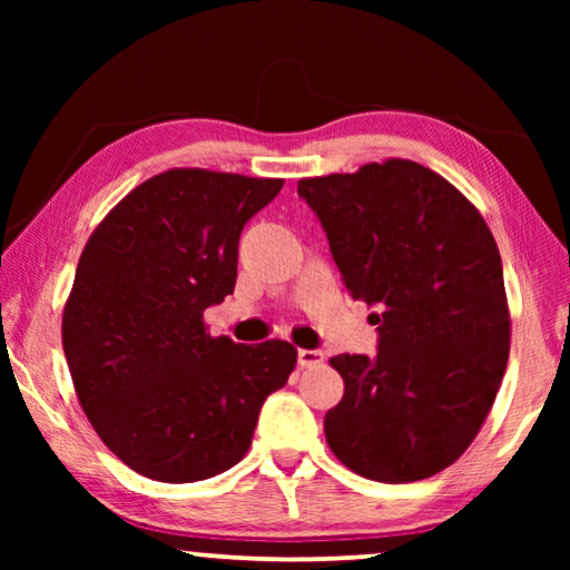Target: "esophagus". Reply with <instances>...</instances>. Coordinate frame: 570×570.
<instances>
[{"label": "esophagus", "instance_id": "obj_1", "mask_svg": "<svg viewBox=\"0 0 570 570\" xmlns=\"http://www.w3.org/2000/svg\"><path fill=\"white\" fill-rule=\"evenodd\" d=\"M296 362L298 366H314V364H322L324 362V354L320 350H298L296 352Z\"/></svg>", "mask_w": 570, "mask_h": 570}]
</instances>
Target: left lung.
Returning <instances> with one entry per match:
<instances>
[{
    "label": "left lung",
    "mask_w": 570,
    "mask_h": 570,
    "mask_svg": "<svg viewBox=\"0 0 570 570\" xmlns=\"http://www.w3.org/2000/svg\"><path fill=\"white\" fill-rule=\"evenodd\" d=\"M377 356L336 354L324 435L356 475L414 482L452 465L493 407L510 352L503 262L475 206L412 160L298 180Z\"/></svg>",
    "instance_id": "left-lung-1"
}]
</instances>
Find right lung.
I'll list each match as a JSON object with an SVG mask.
<instances>
[{
  "mask_svg": "<svg viewBox=\"0 0 570 570\" xmlns=\"http://www.w3.org/2000/svg\"><path fill=\"white\" fill-rule=\"evenodd\" d=\"M284 180L176 168L95 228L62 316V346L95 432L160 482L220 475L246 455L266 397L296 364L288 342L210 340L234 294L240 230Z\"/></svg>",
  "mask_w": 570,
  "mask_h": 570,
  "instance_id": "right-lung-1",
  "label": "right lung"
}]
</instances>
